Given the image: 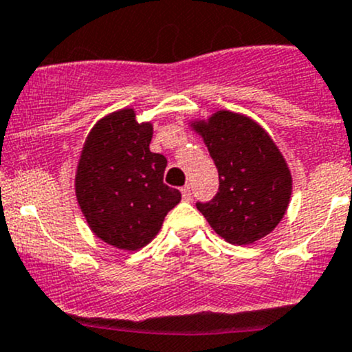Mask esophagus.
I'll return each instance as SVG.
<instances>
[{
	"label": "esophagus",
	"mask_w": 352,
	"mask_h": 352,
	"mask_svg": "<svg viewBox=\"0 0 352 352\" xmlns=\"http://www.w3.org/2000/svg\"><path fill=\"white\" fill-rule=\"evenodd\" d=\"M180 190H182V196H184V199H186V201H189V199L192 197V189H190L189 184H187V186H184Z\"/></svg>",
	"instance_id": "esophagus-1"
}]
</instances>
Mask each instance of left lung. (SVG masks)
Masks as SVG:
<instances>
[{
    "instance_id": "left-lung-1",
    "label": "left lung",
    "mask_w": 352,
    "mask_h": 352,
    "mask_svg": "<svg viewBox=\"0 0 352 352\" xmlns=\"http://www.w3.org/2000/svg\"><path fill=\"white\" fill-rule=\"evenodd\" d=\"M194 129L218 168L216 196L196 202L211 228L236 245L271 233L291 197L289 170L278 146L257 122L228 110L194 124Z\"/></svg>"
}]
</instances>
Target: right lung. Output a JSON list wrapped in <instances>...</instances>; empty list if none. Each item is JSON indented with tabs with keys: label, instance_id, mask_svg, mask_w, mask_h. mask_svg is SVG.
I'll return each instance as SVG.
<instances>
[{
	"label": "right lung",
	"instance_id": "add662e5",
	"mask_svg": "<svg viewBox=\"0 0 352 352\" xmlns=\"http://www.w3.org/2000/svg\"><path fill=\"white\" fill-rule=\"evenodd\" d=\"M151 136L150 122L119 110L91 129L78 163L76 197L91 232L124 250L150 243L182 197L163 182L166 158L150 151Z\"/></svg>",
	"mask_w": 352,
	"mask_h": 352
}]
</instances>
